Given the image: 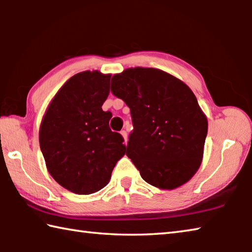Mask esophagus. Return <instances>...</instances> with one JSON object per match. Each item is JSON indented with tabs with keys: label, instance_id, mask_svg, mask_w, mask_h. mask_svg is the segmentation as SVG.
I'll list each match as a JSON object with an SVG mask.
<instances>
[{
	"label": "esophagus",
	"instance_id": "34e87169",
	"mask_svg": "<svg viewBox=\"0 0 252 252\" xmlns=\"http://www.w3.org/2000/svg\"><path fill=\"white\" fill-rule=\"evenodd\" d=\"M121 134H122L123 139H125V141H126V140H127V133H126V130H122V131H121Z\"/></svg>",
	"mask_w": 252,
	"mask_h": 252
}]
</instances>
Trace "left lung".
I'll use <instances>...</instances> for the list:
<instances>
[{"label":"left lung","instance_id":"obj_1","mask_svg":"<svg viewBox=\"0 0 252 252\" xmlns=\"http://www.w3.org/2000/svg\"><path fill=\"white\" fill-rule=\"evenodd\" d=\"M111 92L130 108L126 156L143 180L169 190L189 181L201 164L208 133L190 88L167 72L134 67L112 76Z\"/></svg>","mask_w":252,"mask_h":252}]
</instances>
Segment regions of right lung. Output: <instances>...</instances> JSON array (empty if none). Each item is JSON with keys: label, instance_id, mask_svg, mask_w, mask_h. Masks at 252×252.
Returning <instances> with one entry per match:
<instances>
[{"label": "right lung", "instance_id": "add662e5", "mask_svg": "<svg viewBox=\"0 0 252 252\" xmlns=\"http://www.w3.org/2000/svg\"><path fill=\"white\" fill-rule=\"evenodd\" d=\"M110 78L99 71L73 75L51 101L41 123L40 147L49 172L74 193L104 188L126 153L123 136L109 126L112 113L102 110Z\"/></svg>", "mask_w": 252, "mask_h": 252}]
</instances>
